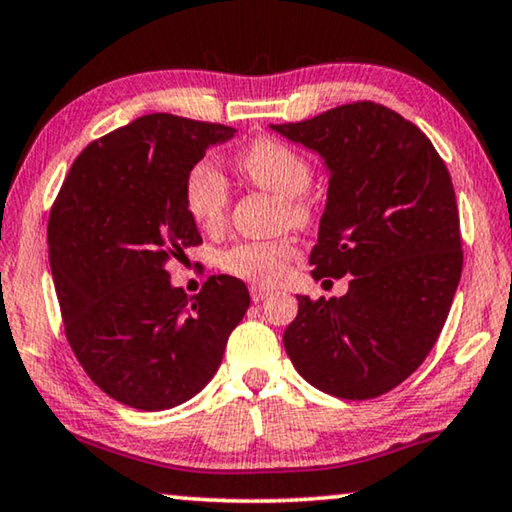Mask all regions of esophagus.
<instances>
[{"label":"esophagus","mask_w":512,"mask_h":512,"mask_svg":"<svg viewBox=\"0 0 512 512\" xmlns=\"http://www.w3.org/2000/svg\"><path fill=\"white\" fill-rule=\"evenodd\" d=\"M272 291L270 288H263V286H251V300L254 302H263L265 298H268Z\"/></svg>","instance_id":"obj_1"}]
</instances>
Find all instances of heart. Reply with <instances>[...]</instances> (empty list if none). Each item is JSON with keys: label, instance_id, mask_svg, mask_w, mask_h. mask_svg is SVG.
<instances>
[{"label": "heart", "instance_id": "1", "mask_svg": "<svg viewBox=\"0 0 512 512\" xmlns=\"http://www.w3.org/2000/svg\"><path fill=\"white\" fill-rule=\"evenodd\" d=\"M240 173L256 187L272 191L284 198L291 219H307V205L302 196L311 184V166L298 150L274 138H256L238 154L235 161ZM184 207L189 217L201 228L221 226L228 210V184L224 175L212 164H196L184 180ZM298 249L291 240L272 242H240L221 256V265L228 274L247 279L256 286H274L286 277L288 263Z\"/></svg>", "mask_w": 512, "mask_h": 512}]
</instances>
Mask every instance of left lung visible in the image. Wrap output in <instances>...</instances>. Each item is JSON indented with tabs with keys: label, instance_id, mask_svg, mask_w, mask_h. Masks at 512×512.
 <instances>
[{
	"label": "left lung",
	"instance_id": "left-lung-1",
	"mask_svg": "<svg viewBox=\"0 0 512 512\" xmlns=\"http://www.w3.org/2000/svg\"><path fill=\"white\" fill-rule=\"evenodd\" d=\"M270 127L321 154L330 175L311 277L353 274L342 298L298 295L288 358L328 395H385L432 351L462 277L448 168L416 124L374 101Z\"/></svg>",
	"mask_w": 512,
	"mask_h": 512
}]
</instances>
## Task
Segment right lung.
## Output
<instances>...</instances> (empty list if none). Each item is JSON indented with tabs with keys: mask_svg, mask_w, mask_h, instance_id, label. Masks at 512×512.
<instances>
[{
	"mask_svg": "<svg viewBox=\"0 0 512 512\" xmlns=\"http://www.w3.org/2000/svg\"><path fill=\"white\" fill-rule=\"evenodd\" d=\"M233 127L152 113L78 154L50 210L48 258L66 339L117 402L164 411L201 392L249 309L240 279L201 293L170 284L166 263L201 244L184 180Z\"/></svg>",
	"mask_w": 512,
	"mask_h": 512,
	"instance_id": "1",
	"label": "right lung"
}]
</instances>
